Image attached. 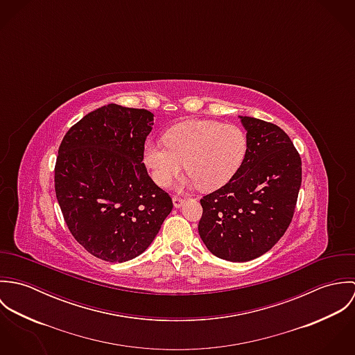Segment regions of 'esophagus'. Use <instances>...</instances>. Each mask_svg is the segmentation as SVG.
<instances>
[{
    "mask_svg": "<svg viewBox=\"0 0 355 355\" xmlns=\"http://www.w3.org/2000/svg\"><path fill=\"white\" fill-rule=\"evenodd\" d=\"M172 202H173V206H175V207H178V209H179V207H182V206H183L184 200H183V198H180V197H176V196H175V197L172 198Z\"/></svg>",
    "mask_w": 355,
    "mask_h": 355,
    "instance_id": "esophagus-1",
    "label": "esophagus"
}]
</instances>
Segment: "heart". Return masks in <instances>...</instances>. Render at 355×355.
<instances>
[{
	"label": "heart",
	"mask_w": 355,
	"mask_h": 355,
	"mask_svg": "<svg viewBox=\"0 0 355 355\" xmlns=\"http://www.w3.org/2000/svg\"><path fill=\"white\" fill-rule=\"evenodd\" d=\"M246 154V132L214 120L180 123L165 132L164 142L148 139L142 150L144 162L158 186H168L184 162L189 176L182 186H198L203 191L225 186L239 172Z\"/></svg>",
	"instance_id": "obj_1"
}]
</instances>
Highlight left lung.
Wrapping results in <instances>:
<instances>
[{
  "instance_id": "1",
  "label": "left lung",
  "mask_w": 355,
  "mask_h": 355,
  "mask_svg": "<svg viewBox=\"0 0 355 355\" xmlns=\"http://www.w3.org/2000/svg\"><path fill=\"white\" fill-rule=\"evenodd\" d=\"M248 154L239 172L201 200L198 232L213 255L246 262L269 252L288 228L302 182V162L277 125L239 116Z\"/></svg>"
}]
</instances>
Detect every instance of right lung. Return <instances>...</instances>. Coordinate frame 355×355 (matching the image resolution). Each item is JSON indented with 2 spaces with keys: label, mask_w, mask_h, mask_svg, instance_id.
I'll list each match as a JSON object with an SVG mask.
<instances>
[{
  "label": "right lung",
  "mask_w": 355,
  "mask_h": 355,
  "mask_svg": "<svg viewBox=\"0 0 355 355\" xmlns=\"http://www.w3.org/2000/svg\"><path fill=\"white\" fill-rule=\"evenodd\" d=\"M153 121L146 109L109 103L71 127L60 145L54 187L64 220L103 261L144 253L173 207L142 162Z\"/></svg>",
  "instance_id": "obj_1"
}]
</instances>
